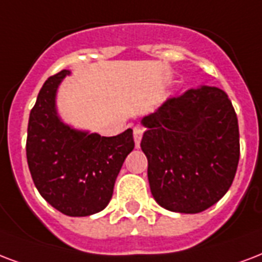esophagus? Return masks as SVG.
I'll return each instance as SVG.
<instances>
[{
  "mask_svg": "<svg viewBox=\"0 0 262 262\" xmlns=\"http://www.w3.org/2000/svg\"><path fill=\"white\" fill-rule=\"evenodd\" d=\"M143 129L140 126L133 127V137H135V144L136 148H139L140 147V141H141V137H143Z\"/></svg>",
  "mask_w": 262,
  "mask_h": 262,
  "instance_id": "34e87169",
  "label": "esophagus"
}]
</instances>
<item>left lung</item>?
<instances>
[{"instance_id":"1","label":"left lung","mask_w":262,"mask_h":262,"mask_svg":"<svg viewBox=\"0 0 262 262\" xmlns=\"http://www.w3.org/2000/svg\"><path fill=\"white\" fill-rule=\"evenodd\" d=\"M154 199L176 213H201L224 196L239 163L236 113L224 91L189 89L141 119Z\"/></svg>"}]
</instances>
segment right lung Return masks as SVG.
Wrapping results in <instances>:
<instances>
[{"mask_svg":"<svg viewBox=\"0 0 262 262\" xmlns=\"http://www.w3.org/2000/svg\"><path fill=\"white\" fill-rule=\"evenodd\" d=\"M70 71L45 81L30 113L26 154L38 192L63 214L85 217L104 209L127 154L133 130L113 137L75 130L56 111V91Z\"/></svg>","mask_w":262,"mask_h":262,"instance_id":"add662e5","label":"right lung"}]
</instances>
